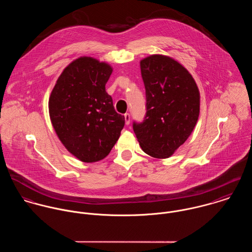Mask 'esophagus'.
<instances>
[{
  "label": "esophagus",
  "mask_w": 252,
  "mask_h": 252,
  "mask_svg": "<svg viewBox=\"0 0 252 252\" xmlns=\"http://www.w3.org/2000/svg\"><path fill=\"white\" fill-rule=\"evenodd\" d=\"M124 119H125V124L129 125V123H130V115L129 114H125L124 115Z\"/></svg>",
  "instance_id": "esophagus-1"
}]
</instances>
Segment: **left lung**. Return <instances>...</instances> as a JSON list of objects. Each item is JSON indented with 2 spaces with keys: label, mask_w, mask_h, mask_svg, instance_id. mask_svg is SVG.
<instances>
[{
  "label": "left lung",
  "mask_w": 252,
  "mask_h": 252,
  "mask_svg": "<svg viewBox=\"0 0 252 252\" xmlns=\"http://www.w3.org/2000/svg\"><path fill=\"white\" fill-rule=\"evenodd\" d=\"M146 92V115L134 123L144 153L166 159L190 136L200 112V93L191 74L169 56L151 55L140 61Z\"/></svg>",
  "instance_id": "left-lung-1"
}]
</instances>
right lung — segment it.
Instances as JSON below:
<instances>
[{"mask_svg":"<svg viewBox=\"0 0 252 252\" xmlns=\"http://www.w3.org/2000/svg\"><path fill=\"white\" fill-rule=\"evenodd\" d=\"M113 67L80 57L63 69L49 97V115L63 146L84 162L105 159L120 137L123 115L115 112L106 84Z\"/></svg>","mask_w":252,"mask_h":252,"instance_id":"obj_1","label":"right lung"}]
</instances>
